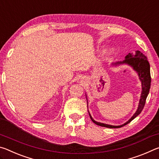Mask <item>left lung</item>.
Here are the masks:
<instances>
[{"instance_id":"8db88e82","label":"left lung","mask_w":159,"mask_h":159,"mask_svg":"<svg viewBox=\"0 0 159 159\" xmlns=\"http://www.w3.org/2000/svg\"><path fill=\"white\" fill-rule=\"evenodd\" d=\"M123 63L128 64L131 66H133V68L137 72H138L139 79H140V80L142 81V94L140 97V100H139L138 109L128 121L124 123L123 125H118V126L104 124V123L97 122L95 120H93V118H92V116H91L89 113L91 120H92V121L94 123H95L96 125L102 126V127H106V128H121L123 126L127 125L128 123L131 122L134 118L138 116L140 114L142 111V109H144L145 103H146V99L148 96V94L149 93L151 81H152L151 74H150V64L149 63V61H148V60H147V57H145L140 51L137 50L134 55H133V53H128V55L125 57V60L124 61H123L122 62H117L115 64H123Z\"/></svg>"}]
</instances>
